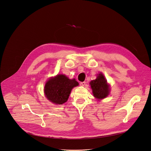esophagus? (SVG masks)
Listing matches in <instances>:
<instances>
[{
    "mask_svg": "<svg viewBox=\"0 0 151 151\" xmlns=\"http://www.w3.org/2000/svg\"><path fill=\"white\" fill-rule=\"evenodd\" d=\"M80 85L82 86H84L85 85H86V81H83L80 83Z\"/></svg>",
    "mask_w": 151,
    "mask_h": 151,
    "instance_id": "obj_1",
    "label": "esophagus"
}]
</instances>
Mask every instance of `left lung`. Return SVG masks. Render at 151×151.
I'll list each match as a JSON object with an SVG mask.
<instances>
[{"label": "left lung", "mask_w": 151, "mask_h": 151, "mask_svg": "<svg viewBox=\"0 0 151 151\" xmlns=\"http://www.w3.org/2000/svg\"><path fill=\"white\" fill-rule=\"evenodd\" d=\"M90 85L94 97L97 99L105 98L110 93V85L101 73L98 74L96 79L90 82Z\"/></svg>", "instance_id": "8db88e82"}]
</instances>
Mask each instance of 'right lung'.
Wrapping results in <instances>:
<instances>
[{"label": "right lung", "instance_id": "obj_1", "mask_svg": "<svg viewBox=\"0 0 151 151\" xmlns=\"http://www.w3.org/2000/svg\"><path fill=\"white\" fill-rule=\"evenodd\" d=\"M78 86L74 78L70 79L63 74H58L47 81L44 94L50 102L55 104H63L68 100L73 88Z\"/></svg>", "mask_w": 151, "mask_h": 151}]
</instances>
